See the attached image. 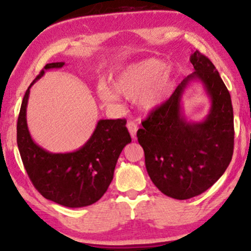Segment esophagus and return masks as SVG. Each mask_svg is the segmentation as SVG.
Wrapping results in <instances>:
<instances>
[{
  "label": "esophagus",
  "instance_id": "esophagus-1",
  "mask_svg": "<svg viewBox=\"0 0 251 251\" xmlns=\"http://www.w3.org/2000/svg\"><path fill=\"white\" fill-rule=\"evenodd\" d=\"M126 128H128L129 132H130V136H131L132 139L136 138V133H137V130H138V126H137V125L135 122L130 121L126 123Z\"/></svg>",
  "mask_w": 251,
  "mask_h": 251
}]
</instances>
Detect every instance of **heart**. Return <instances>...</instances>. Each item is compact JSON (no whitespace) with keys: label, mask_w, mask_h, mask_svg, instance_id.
Segmentation results:
<instances>
[{"label":"heart","mask_w":251,"mask_h":251,"mask_svg":"<svg viewBox=\"0 0 251 251\" xmlns=\"http://www.w3.org/2000/svg\"><path fill=\"white\" fill-rule=\"evenodd\" d=\"M177 80L173 66H166L156 58L137 61L119 72L112 80V89L101 87L98 96L104 104H113L118 95L128 100H137L139 108L151 112L169 98Z\"/></svg>","instance_id":"obj_1"}]
</instances>
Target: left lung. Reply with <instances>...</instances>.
<instances>
[{"instance_id":"1","label":"left lung","mask_w":251,"mask_h":251,"mask_svg":"<svg viewBox=\"0 0 251 251\" xmlns=\"http://www.w3.org/2000/svg\"><path fill=\"white\" fill-rule=\"evenodd\" d=\"M194 72L185 77L168 100L142 122L137 131L153 184L177 200L203 193L225 173L233 155L234 123L231 96L218 71L197 50L191 56ZM192 81H200L211 99L202 122H188L182 96Z\"/></svg>"}]
</instances>
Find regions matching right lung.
<instances>
[{
    "mask_svg": "<svg viewBox=\"0 0 251 251\" xmlns=\"http://www.w3.org/2000/svg\"><path fill=\"white\" fill-rule=\"evenodd\" d=\"M64 65V61L47 64L26 90L17 123V144L36 190L64 207L81 208L97 202L107 191L120 154L131 137L126 120L118 119L99 120L87 143L73 152L52 153L34 142L26 119L29 89L46 71Z\"/></svg>",
    "mask_w": 251,
    "mask_h": 251,
    "instance_id": "1",
    "label": "right lung"
}]
</instances>
